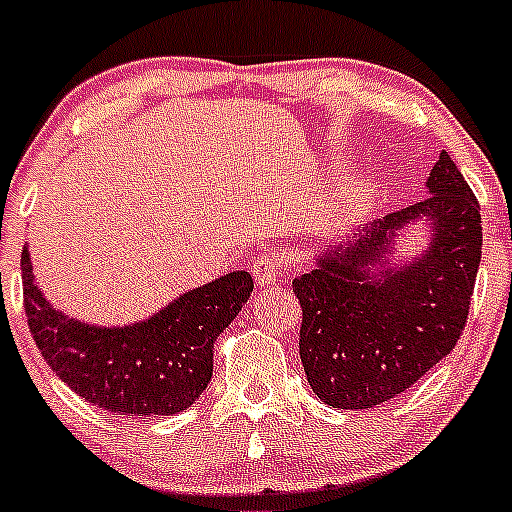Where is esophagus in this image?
<instances>
[{
	"instance_id": "obj_1",
	"label": "esophagus",
	"mask_w": 512,
	"mask_h": 512,
	"mask_svg": "<svg viewBox=\"0 0 512 512\" xmlns=\"http://www.w3.org/2000/svg\"><path fill=\"white\" fill-rule=\"evenodd\" d=\"M251 268H254L256 285H261V288L273 285L280 276H283V263H280V258L276 254H271V251H263L261 256H256Z\"/></svg>"
}]
</instances>
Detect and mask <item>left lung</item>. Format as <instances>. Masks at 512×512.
Instances as JSON below:
<instances>
[{
	"label": "left lung",
	"instance_id": "left-lung-1",
	"mask_svg": "<svg viewBox=\"0 0 512 512\" xmlns=\"http://www.w3.org/2000/svg\"><path fill=\"white\" fill-rule=\"evenodd\" d=\"M430 195L349 236L317 268L293 280L302 307L300 359L322 403L366 410L420 381L459 342L481 263V212L447 151ZM433 224L425 255L373 274L383 250L410 221Z\"/></svg>",
	"mask_w": 512,
	"mask_h": 512
}]
</instances>
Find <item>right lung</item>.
I'll return each instance as SVG.
<instances>
[{
  "label": "right lung",
  "instance_id": "1",
  "mask_svg": "<svg viewBox=\"0 0 512 512\" xmlns=\"http://www.w3.org/2000/svg\"><path fill=\"white\" fill-rule=\"evenodd\" d=\"M24 310L53 373L87 403L117 415L188 410L212 378V346L239 315L254 278L234 271L180 295L158 315L129 327H95L58 312L38 290L21 251Z\"/></svg>",
  "mask_w": 512,
  "mask_h": 512
}]
</instances>
